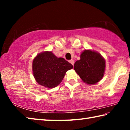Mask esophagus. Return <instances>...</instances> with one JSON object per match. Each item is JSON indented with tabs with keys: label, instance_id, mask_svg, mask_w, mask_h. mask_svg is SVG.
Listing matches in <instances>:
<instances>
[{
	"label": "esophagus",
	"instance_id": "1",
	"mask_svg": "<svg viewBox=\"0 0 130 130\" xmlns=\"http://www.w3.org/2000/svg\"><path fill=\"white\" fill-rule=\"evenodd\" d=\"M69 62H70V63H71V64H72V65H74V60H69Z\"/></svg>",
	"mask_w": 130,
	"mask_h": 130
}]
</instances>
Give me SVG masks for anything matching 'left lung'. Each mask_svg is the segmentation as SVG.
Wrapping results in <instances>:
<instances>
[{
	"mask_svg": "<svg viewBox=\"0 0 130 130\" xmlns=\"http://www.w3.org/2000/svg\"><path fill=\"white\" fill-rule=\"evenodd\" d=\"M105 61L99 53L85 50L80 55V60L74 63V69L82 80L87 84H95L103 77Z\"/></svg>",
	"mask_w": 130,
	"mask_h": 130,
	"instance_id": "left-lung-1",
	"label": "left lung"
}]
</instances>
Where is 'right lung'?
Wrapping results in <instances>:
<instances>
[{
  "label": "right lung",
  "mask_w": 130,
  "mask_h": 130,
  "mask_svg": "<svg viewBox=\"0 0 130 130\" xmlns=\"http://www.w3.org/2000/svg\"><path fill=\"white\" fill-rule=\"evenodd\" d=\"M73 65L64 58H58L52 52L38 54L32 61V69L36 81L47 88L57 87Z\"/></svg>",
  "instance_id": "obj_1"
}]
</instances>
